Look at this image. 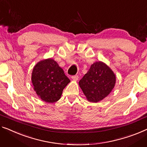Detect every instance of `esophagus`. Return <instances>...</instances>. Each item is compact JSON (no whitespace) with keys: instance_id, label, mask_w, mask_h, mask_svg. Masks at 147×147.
<instances>
[{"instance_id":"34e87169","label":"esophagus","mask_w":147,"mask_h":147,"mask_svg":"<svg viewBox=\"0 0 147 147\" xmlns=\"http://www.w3.org/2000/svg\"><path fill=\"white\" fill-rule=\"evenodd\" d=\"M71 78L73 80H78V78H79V76H78V75H74L72 76Z\"/></svg>"}]
</instances>
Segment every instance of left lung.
Returning <instances> with one entry per match:
<instances>
[{"label":"left lung","mask_w":147,"mask_h":147,"mask_svg":"<svg viewBox=\"0 0 147 147\" xmlns=\"http://www.w3.org/2000/svg\"><path fill=\"white\" fill-rule=\"evenodd\" d=\"M115 84L113 71L102 62L91 65L89 71L79 81V86L89 102H98L106 98Z\"/></svg>","instance_id":"left-lung-1"}]
</instances>
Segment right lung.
Returning a JSON list of instances; mask_svg holds the SVG:
<instances>
[{
  "label": "right lung",
  "instance_id": "add662e5",
  "mask_svg": "<svg viewBox=\"0 0 147 147\" xmlns=\"http://www.w3.org/2000/svg\"><path fill=\"white\" fill-rule=\"evenodd\" d=\"M32 81L39 97L49 103L58 101L63 89L70 82L63 70L51 59L41 61L34 67Z\"/></svg>",
  "mask_w": 147,
  "mask_h": 147
}]
</instances>
